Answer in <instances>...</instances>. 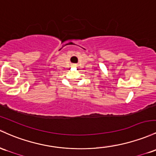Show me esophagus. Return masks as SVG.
Here are the masks:
<instances>
[{
    "label": "esophagus",
    "instance_id": "esophagus-1",
    "mask_svg": "<svg viewBox=\"0 0 156 156\" xmlns=\"http://www.w3.org/2000/svg\"><path fill=\"white\" fill-rule=\"evenodd\" d=\"M73 66H76L77 64H73Z\"/></svg>",
    "mask_w": 156,
    "mask_h": 156
}]
</instances>
